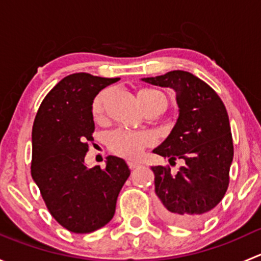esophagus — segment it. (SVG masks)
<instances>
[{"label": "esophagus", "instance_id": "1", "mask_svg": "<svg viewBox=\"0 0 261 261\" xmlns=\"http://www.w3.org/2000/svg\"><path fill=\"white\" fill-rule=\"evenodd\" d=\"M127 164H128V167H130V169H135V168L140 167V164H139V163H136V162H128Z\"/></svg>", "mask_w": 261, "mask_h": 261}]
</instances>
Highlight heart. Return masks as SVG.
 I'll return each instance as SVG.
<instances>
[{"label": "heart", "mask_w": 261, "mask_h": 261, "mask_svg": "<svg viewBox=\"0 0 261 261\" xmlns=\"http://www.w3.org/2000/svg\"><path fill=\"white\" fill-rule=\"evenodd\" d=\"M106 96L107 92L102 91L94 97L93 102H92V114H93L94 117H98L102 114ZM138 98L141 106H144L147 101H151V99H159V101L164 102L165 106H167V98L160 92L155 91V89H141L138 93ZM154 143V136L151 134L145 133V131H143V133H134V131L116 130L109 138L110 150L114 154L127 158V159H136L145 147L152 145Z\"/></svg>", "instance_id": "heart-1"}]
</instances>
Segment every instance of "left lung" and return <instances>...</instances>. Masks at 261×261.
<instances>
[{"instance_id": "1", "label": "left lung", "mask_w": 261, "mask_h": 261, "mask_svg": "<svg viewBox=\"0 0 261 261\" xmlns=\"http://www.w3.org/2000/svg\"><path fill=\"white\" fill-rule=\"evenodd\" d=\"M172 88L179 116L172 133L152 152L186 164L175 175L167 167H151L163 220L184 227L198 226L212 213L227 191L233 144L226 107L202 80L184 70L143 78Z\"/></svg>"}]
</instances>
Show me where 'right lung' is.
<instances>
[{
	"instance_id": "right-lung-1",
	"label": "right lung",
	"mask_w": 261,
	"mask_h": 261,
	"mask_svg": "<svg viewBox=\"0 0 261 261\" xmlns=\"http://www.w3.org/2000/svg\"><path fill=\"white\" fill-rule=\"evenodd\" d=\"M120 78L74 73L41 102L33 126L31 175L50 215L74 233H89L112 220L121 188L130 175L121 158L106 168H87L84 156L94 131L92 102Z\"/></svg>"
}]
</instances>
